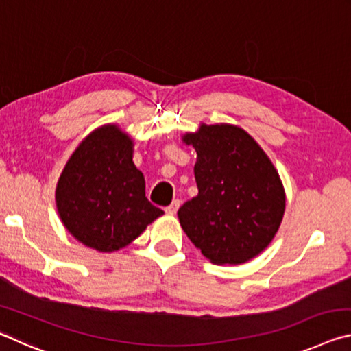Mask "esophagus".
Segmentation results:
<instances>
[{"label": "esophagus", "instance_id": "1", "mask_svg": "<svg viewBox=\"0 0 351 351\" xmlns=\"http://www.w3.org/2000/svg\"><path fill=\"white\" fill-rule=\"evenodd\" d=\"M180 206H181V201L180 199H173V201H171L170 206L165 207V212L170 213V215H175V213L178 212V209H180Z\"/></svg>", "mask_w": 351, "mask_h": 351}]
</instances>
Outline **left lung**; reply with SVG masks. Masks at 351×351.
Segmentation results:
<instances>
[{
    "instance_id": "8db88e82",
    "label": "left lung",
    "mask_w": 351,
    "mask_h": 351,
    "mask_svg": "<svg viewBox=\"0 0 351 351\" xmlns=\"http://www.w3.org/2000/svg\"><path fill=\"white\" fill-rule=\"evenodd\" d=\"M197 152L198 195L178 210L190 241L217 265L254 258L277 234L285 192L274 165L239 127L201 125L182 138Z\"/></svg>"
}]
</instances>
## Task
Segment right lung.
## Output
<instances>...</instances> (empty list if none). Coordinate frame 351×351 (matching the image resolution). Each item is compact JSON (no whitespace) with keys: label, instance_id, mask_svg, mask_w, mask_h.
Masks as SVG:
<instances>
[{"label":"right lung","instance_id":"add662e5","mask_svg":"<svg viewBox=\"0 0 351 351\" xmlns=\"http://www.w3.org/2000/svg\"><path fill=\"white\" fill-rule=\"evenodd\" d=\"M56 201L64 228L100 252L127 246L164 213L147 199L144 175L133 164V141L116 125L97 128L77 147Z\"/></svg>","mask_w":351,"mask_h":351}]
</instances>
